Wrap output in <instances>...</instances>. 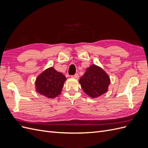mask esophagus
Segmentation results:
<instances>
[{
	"label": "esophagus",
	"mask_w": 148,
	"mask_h": 148,
	"mask_svg": "<svg viewBox=\"0 0 148 148\" xmlns=\"http://www.w3.org/2000/svg\"><path fill=\"white\" fill-rule=\"evenodd\" d=\"M71 77L72 78H78V77H79V75H78V74H75L74 75H71Z\"/></svg>",
	"instance_id": "34e87169"
}]
</instances>
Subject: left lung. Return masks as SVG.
<instances>
[{"instance_id": "8db88e82", "label": "left lung", "mask_w": 148, "mask_h": 148, "mask_svg": "<svg viewBox=\"0 0 148 148\" xmlns=\"http://www.w3.org/2000/svg\"><path fill=\"white\" fill-rule=\"evenodd\" d=\"M79 83L87 95L95 98L107 91L110 81L104 70L96 65H92L86 69Z\"/></svg>"}]
</instances>
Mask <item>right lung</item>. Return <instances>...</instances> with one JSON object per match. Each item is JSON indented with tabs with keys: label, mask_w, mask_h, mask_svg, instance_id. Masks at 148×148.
<instances>
[{
	"label": "right lung",
	"mask_w": 148,
	"mask_h": 148,
	"mask_svg": "<svg viewBox=\"0 0 148 148\" xmlns=\"http://www.w3.org/2000/svg\"><path fill=\"white\" fill-rule=\"evenodd\" d=\"M66 79L62 73L50 67L37 77L35 82L36 91L48 98H55L61 93Z\"/></svg>",
	"instance_id": "right-lung-1"
}]
</instances>
